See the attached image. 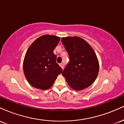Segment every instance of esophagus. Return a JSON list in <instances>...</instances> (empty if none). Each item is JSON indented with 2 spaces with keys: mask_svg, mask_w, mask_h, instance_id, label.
Listing matches in <instances>:
<instances>
[{
  "mask_svg": "<svg viewBox=\"0 0 124 124\" xmlns=\"http://www.w3.org/2000/svg\"><path fill=\"white\" fill-rule=\"evenodd\" d=\"M59 66H60L61 68H62V69H63L64 68V65L63 63H60V64H59Z\"/></svg>",
  "mask_w": 124,
  "mask_h": 124,
  "instance_id": "34e87169",
  "label": "esophagus"
}]
</instances>
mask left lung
<instances>
[{
  "label": "left lung",
  "instance_id": "left-lung-1",
  "mask_svg": "<svg viewBox=\"0 0 124 124\" xmlns=\"http://www.w3.org/2000/svg\"><path fill=\"white\" fill-rule=\"evenodd\" d=\"M70 61L62 75L75 90H82L93 83L99 71V63L94 49L83 38L67 37L61 39Z\"/></svg>",
  "mask_w": 124,
  "mask_h": 124
}]
</instances>
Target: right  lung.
Instances as JSON below:
<instances>
[{"mask_svg":"<svg viewBox=\"0 0 124 124\" xmlns=\"http://www.w3.org/2000/svg\"><path fill=\"white\" fill-rule=\"evenodd\" d=\"M60 41L55 35H44L31 44L25 53L23 71L34 87L45 90L52 86L62 69L56 63L54 50Z\"/></svg>","mask_w":124,"mask_h":124,"instance_id":"right-lung-1","label":"right lung"}]
</instances>
